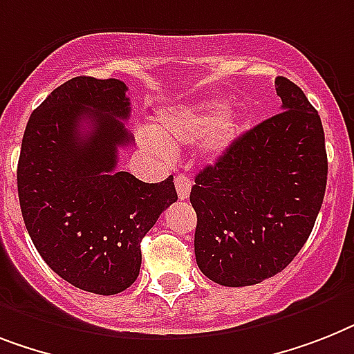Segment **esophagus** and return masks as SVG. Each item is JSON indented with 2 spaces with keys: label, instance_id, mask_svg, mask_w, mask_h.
Returning a JSON list of instances; mask_svg holds the SVG:
<instances>
[{
  "label": "esophagus",
  "instance_id": "esophagus-1",
  "mask_svg": "<svg viewBox=\"0 0 354 354\" xmlns=\"http://www.w3.org/2000/svg\"><path fill=\"white\" fill-rule=\"evenodd\" d=\"M175 189H177V195H179L180 201L189 197V192H192V180H189L188 175H177V177H175Z\"/></svg>",
  "mask_w": 354,
  "mask_h": 354
}]
</instances>
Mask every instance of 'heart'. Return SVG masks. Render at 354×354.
Listing matches in <instances>:
<instances>
[{"mask_svg": "<svg viewBox=\"0 0 354 354\" xmlns=\"http://www.w3.org/2000/svg\"><path fill=\"white\" fill-rule=\"evenodd\" d=\"M239 130V118L218 103H198L160 112L150 131H142L141 142L159 156H170L171 148L189 145L206 136V150L221 153L232 145Z\"/></svg>", "mask_w": 354, "mask_h": 354, "instance_id": "obj_1", "label": "heart"}]
</instances>
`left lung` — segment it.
I'll return each mask as SVG.
<instances>
[{"mask_svg":"<svg viewBox=\"0 0 354 354\" xmlns=\"http://www.w3.org/2000/svg\"><path fill=\"white\" fill-rule=\"evenodd\" d=\"M282 112L232 142L195 177V259L227 288L259 284L284 270L308 241L328 183L320 115L306 93L275 79Z\"/></svg>","mask_w":354,"mask_h":354,"instance_id":"8db88e82","label":"left lung"}]
</instances>
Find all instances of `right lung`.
<instances>
[{
	"label": "right lung",
	"instance_id": "add662e5",
	"mask_svg": "<svg viewBox=\"0 0 354 354\" xmlns=\"http://www.w3.org/2000/svg\"><path fill=\"white\" fill-rule=\"evenodd\" d=\"M127 84L74 77L26 122L17 162L23 221L43 261L63 280L97 295L130 288L141 241L177 201L174 177L148 184L118 171L130 145Z\"/></svg>",
	"mask_w": 354,
	"mask_h": 354
}]
</instances>
